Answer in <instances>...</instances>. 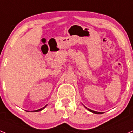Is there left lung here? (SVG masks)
Instances as JSON below:
<instances>
[{"instance_id":"left-lung-1","label":"left lung","mask_w":133,"mask_h":133,"mask_svg":"<svg viewBox=\"0 0 133 133\" xmlns=\"http://www.w3.org/2000/svg\"><path fill=\"white\" fill-rule=\"evenodd\" d=\"M88 110H89V111H90V112H93V113H95V114H101V112H97V111H94V110H90V109H88Z\"/></svg>"}]
</instances>
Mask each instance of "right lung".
<instances>
[{"mask_svg":"<svg viewBox=\"0 0 133 133\" xmlns=\"http://www.w3.org/2000/svg\"><path fill=\"white\" fill-rule=\"evenodd\" d=\"M45 107H46V105ZM45 107H43V108H41V109H38V110H33V111H32V112H38V111H41V110H43V109H44V108H45Z\"/></svg>","mask_w":133,"mask_h":133,"instance_id":"1","label":"right lung"}]
</instances>
